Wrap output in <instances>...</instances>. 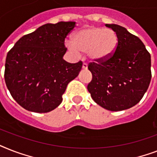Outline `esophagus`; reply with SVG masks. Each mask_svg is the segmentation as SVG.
I'll return each mask as SVG.
<instances>
[{
    "label": "esophagus",
    "instance_id": "34e87169",
    "mask_svg": "<svg viewBox=\"0 0 157 157\" xmlns=\"http://www.w3.org/2000/svg\"><path fill=\"white\" fill-rule=\"evenodd\" d=\"M87 68H88V65L86 63H83V65H82V69L83 70H87Z\"/></svg>",
    "mask_w": 157,
    "mask_h": 157
}]
</instances>
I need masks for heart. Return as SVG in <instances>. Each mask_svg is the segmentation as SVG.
<instances>
[{"instance_id":"obj_1","label":"heart","mask_w":157,"mask_h":157,"mask_svg":"<svg viewBox=\"0 0 157 157\" xmlns=\"http://www.w3.org/2000/svg\"><path fill=\"white\" fill-rule=\"evenodd\" d=\"M73 42L67 46L72 52L87 53L90 60L102 62L110 59L117 50L119 38L112 29L90 26L76 31L72 36Z\"/></svg>"}]
</instances>
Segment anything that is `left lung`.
Masks as SVG:
<instances>
[{
	"mask_svg": "<svg viewBox=\"0 0 157 157\" xmlns=\"http://www.w3.org/2000/svg\"><path fill=\"white\" fill-rule=\"evenodd\" d=\"M117 33V50L105 61L91 63L93 78L87 89L94 101L105 109L117 112L141 100L151 81V55L138 36L124 27L106 24Z\"/></svg>",
	"mask_w": 157,
	"mask_h": 157,
	"instance_id": "8db88e82",
	"label": "left lung"
}]
</instances>
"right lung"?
<instances>
[{
  "label": "right lung",
  "instance_id": "right-lung-1",
  "mask_svg": "<svg viewBox=\"0 0 157 157\" xmlns=\"http://www.w3.org/2000/svg\"><path fill=\"white\" fill-rule=\"evenodd\" d=\"M75 27L76 22L44 24L22 36L8 52L6 86L24 109L38 113L55 109L69 82L78 76L82 63L63 59L64 40Z\"/></svg>",
  "mask_w": 157,
  "mask_h": 157
}]
</instances>
